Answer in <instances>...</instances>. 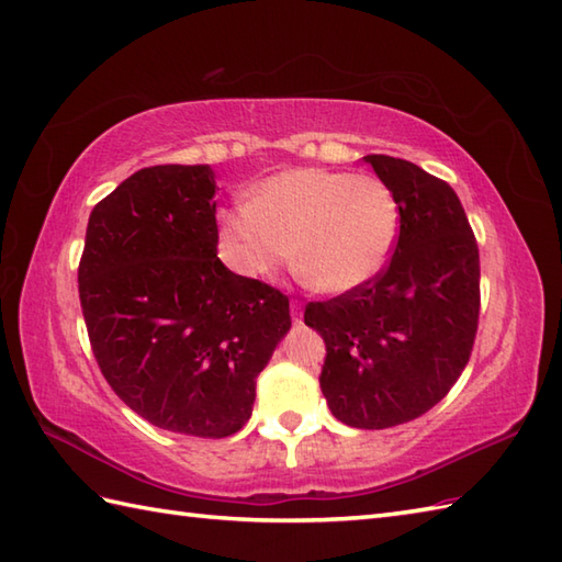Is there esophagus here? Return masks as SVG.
I'll list each match as a JSON object with an SVG mask.
<instances>
[{
    "label": "esophagus",
    "mask_w": 562,
    "mask_h": 562,
    "mask_svg": "<svg viewBox=\"0 0 562 562\" xmlns=\"http://www.w3.org/2000/svg\"><path fill=\"white\" fill-rule=\"evenodd\" d=\"M292 318H294V324H302V304L292 302Z\"/></svg>",
    "instance_id": "1"
}]
</instances>
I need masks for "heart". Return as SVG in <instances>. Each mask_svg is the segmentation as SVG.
Listing matches in <instances>:
<instances>
[{
	"instance_id": "1",
	"label": "heart",
	"mask_w": 562,
	"mask_h": 562,
	"mask_svg": "<svg viewBox=\"0 0 562 562\" xmlns=\"http://www.w3.org/2000/svg\"><path fill=\"white\" fill-rule=\"evenodd\" d=\"M401 229L393 190L376 176L290 169L254 200L217 212L220 256L244 278H268L292 258L321 294H348L386 266Z\"/></svg>"
}]
</instances>
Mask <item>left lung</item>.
<instances>
[{"instance_id": "1", "label": "left lung", "mask_w": 562, "mask_h": 562, "mask_svg": "<svg viewBox=\"0 0 562 562\" xmlns=\"http://www.w3.org/2000/svg\"><path fill=\"white\" fill-rule=\"evenodd\" d=\"M364 161L398 200L401 234L389 266L360 290L312 302L330 413L357 429L411 423L447 396L469 364L481 312L479 244L459 195L405 159Z\"/></svg>"}]
</instances>
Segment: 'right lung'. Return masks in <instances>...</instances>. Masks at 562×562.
<instances>
[{
  "label": "right lung",
  "instance_id": "right-lung-1",
  "mask_svg": "<svg viewBox=\"0 0 562 562\" xmlns=\"http://www.w3.org/2000/svg\"><path fill=\"white\" fill-rule=\"evenodd\" d=\"M207 164L149 166L93 207L79 262L91 350L111 389L169 432L222 439L292 326L290 300L217 258Z\"/></svg>",
  "mask_w": 562,
  "mask_h": 562
}]
</instances>
